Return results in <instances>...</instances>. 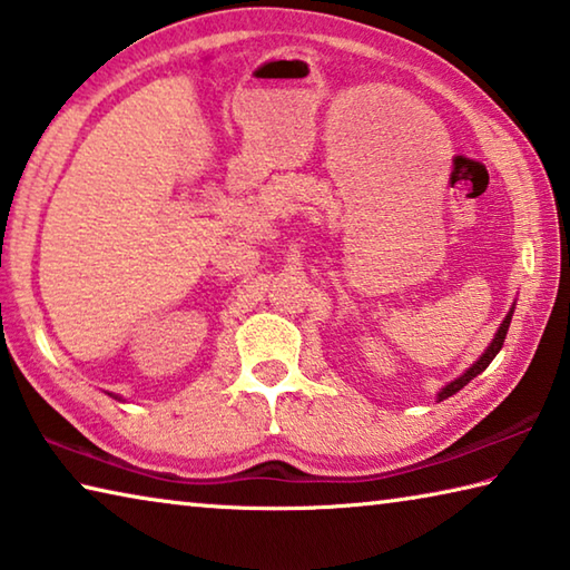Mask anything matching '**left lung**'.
I'll use <instances>...</instances> for the list:
<instances>
[{
    "label": "left lung",
    "mask_w": 570,
    "mask_h": 570,
    "mask_svg": "<svg viewBox=\"0 0 570 570\" xmlns=\"http://www.w3.org/2000/svg\"><path fill=\"white\" fill-rule=\"evenodd\" d=\"M515 308V306H513ZM513 308H510L508 312V316L503 320V324H500V330H498V334L493 336V342H490V346L485 352L480 354V360L470 366V370H465L460 374L458 380H452L450 384H445V387H442L440 392H438V402H442V400H448V397H452V394L455 392H460L462 387H465V384L472 380V377H478L480 372H485L488 370V364L495 360V354L500 352V346H503V342H505V334H508V326H510V320H513Z\"/></svg>",
    "instance_id": "obj_1"
}]
</instances>
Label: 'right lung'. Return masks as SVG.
<instances>
[{"mask_svg":"<svg viewBox=\"0 0 570 570\" xmlns=\"http://www.w3.org/2000/svg\"><path fill=\"white\" fill-rule=\"evenodd\" d=\"M112 397H115V394H112ZM115 400H118V397H115Z\"/></svg>","mask_w":570,"mask_h":570,"instance_id":"right-lung-1","label":"right lung"}]
</instances>
